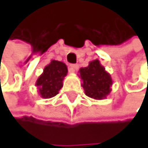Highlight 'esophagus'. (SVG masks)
Instances as JSON below:
<instances>
[{
	"label": "esophagus",
	"instance_id": "34e87169",
	"mask_svg": "<svg viewBox=\"0 0 148 148\" xmlns=\"http://www.w3.org/2000/svg\"><path fill=\"white\" fill-rule=\"evenodd\" d=\"M79 69V65L77 64H74V65H70L69 66V72L71 73H74L76 70Z\"/></svg>",
	"mask_w": 148,
	"mask_h": 148
}]
</instances>
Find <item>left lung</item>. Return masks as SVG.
I'll return each mask as SVG.
<instances>
[{
  "instance_id": "left-lung-1",
  "label": "left lung",
  "mask_w": 148,
  "mask_h": 148,
  "mask_svg": "<svg viewBox=\"0 0 148 148\" xmlns=\"http://www.w3.org/2000/svg\"><path fill=\"white\" fill-rule=\"evenodd\" d=\"M79 76L85 95L92 99H105L111 92L112 78L99 60H92L86 68H80Z\"/></svg>"
}]
</instances>
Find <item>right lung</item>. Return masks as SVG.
Instances as JSON below:
<instances>
[{
	"label": "right lung",
	"mask_w": 148,
	"mask_h": 148,
	"mask_svg": "<svg viewBox=\"0 0 148 148\" xmlns=\"http://www.w3.org/2000/svg\"><path fill=\"white\" fill-rule=\"evenodd\" d=\"M66 74L68 68L65 63L57 60L50 62L36 82L40 97L47 99L56 96L63 87V80Z\"/></svg>",
	"instance_id": "obj_1"
}]
</instances>
